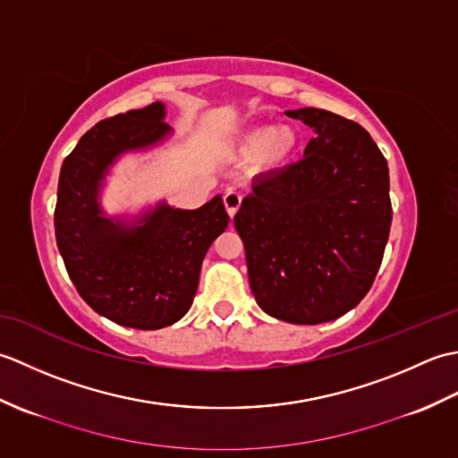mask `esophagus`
<instances>
[{
	"label": "esophagus",
	"mask_w": 458,
	"mask_h": 458,
	"mask_svg": "<svg viewBox=\"0 0 458 458\" xmlns=\"http://www.w3.org/2000/svg\"><path fill=\"white\" fill-rule=\"evenodd\" d=\"M240 204H242V194L234 187H230L226 192H224V207H226L230 218H234Z\"/></svg>",
	"instance_id": "obj_1"
}]
</instances>
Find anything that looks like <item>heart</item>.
Instances as JSON below:
<instances>
[{
  "mask_svg": "<svg viewBox=\"0 0 458 458\" xmlns=\"http://www.w3.org/2000/svg\"><path fill=\"white\" fill-rule=\"evenodd\" d=\"M299 135L291 125H258L242 135L240 151L258 155V167L274 171L284 167L297 153Z\"/></svg>",
  "mask_w": 458,
  "mask_h": 458,
  "instance_id": "1",
  "label": "heart"
}]
</instances>
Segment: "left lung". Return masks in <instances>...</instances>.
Listing matches in <instances>:
<instances>
[{
  "label": "left lung",
  "instance_id": "left-lung-1",
  "mask_svg": "<svg viewBox=\"0 0 458 458\" xmlns=\"http://www.w3.org/2000/svg\"><path fill=\"white\" fill-rule=\"evenodd\" d=\"M315 131L303 159L251 184L234 226L250 287L267 315L328 323L374 284L392 226L387 161L362 125L343 115L287 112Z\"/></svg>",
  "mask_w": 458,
  "mask_h": 458
}]
</instances>
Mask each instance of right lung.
<instances>
[{
	"mask_svg": "<svg viewBox=\"0 0 458 458\" xmlns=\"http://www.w3.org/2000/svg\"><path fill=\"white\" fill-rule=\"evenodd\" d=\"M167 135L161 102L118 114L82 135L58 177L55 236L76 291L98 315L140 330L187 315L202 259L230 220L220 194L197 210L159 202L131 222L104 216L98 197L115 159Z\"/></svg>",
	"mask_w": 458,
	"mask_h": 458,
	"instance_id": "right-lung-1",
	"label": "right lung"
}]
</instances>
